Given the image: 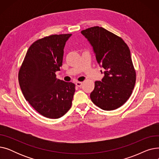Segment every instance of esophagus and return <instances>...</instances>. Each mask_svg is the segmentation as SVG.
<instances>
[{"instance_id": "1", "label": "esophagus", "mask_w": 159, "mask_h": 159, "mask_svg": "<svg viewBox=\"0 0 159 159\" xmlns=\"http://www.w3.org/2000/svg\"><path fill=\"white\" fill-rule=\"evenodd\" d=\"M76 86H77V87H81V86L82 85V82H76Z\"/></svg>"}]
</instances>
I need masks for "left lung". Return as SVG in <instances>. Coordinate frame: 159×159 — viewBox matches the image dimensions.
<instances>
[{"label": "left lung", "instance_id": "left-lung-1", "mask_svg": "<svg viewBox=\"0 0 159 159\" xmlns=\"http://www.w3.org/2000/svg\"><path fill=\"white\" fill-rule=\"evenodd\" d=\"M81 33L93 47L98 64L105 70L102 80L95 82L91 100L102 110L117 109L128 101L135 84L130 50L120 37L102 27H91Z\"/></svg>", "mask_w": 159, "mask_h": 159}]
</instances>
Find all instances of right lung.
I'll return each mask as SVG.
<instances>
[{
    "label": "right lung",
    "mask_w": 159,
    "mask_h": 159,
    "mask_svg": "<svg viewBox=\"0 0 159 159\" xmlns=\"http://www.w3.org/2000/svg\"><path fill=\"white\" fill-rule=\"evenodd\" d=\"M71 34L37 40L28 49L19 72L24 98L40 115L58 119L71 108L75 85L56 78L62 65L64 48Z\"/></svg>",
    "instance_id": "right-lung-1"
}]
</instances>
